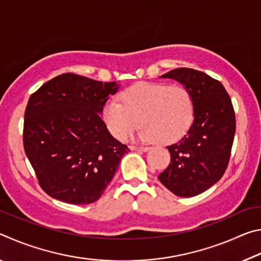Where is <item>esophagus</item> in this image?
<instances>
[{
	"label": "esophagus",
	"mask_w": 261,
	"mask_h": 261,
	"mask_svg": "<svg viewBox=\"0 0 261 261\" xmlns=\"http://www.w3.org/2000/svg\"><path fill=\"white\" fill-rule=\"evenodd\" d=\"M132 151H138V152H147L149 147L148 146H140V147H137V146H131L130 147Z\"/></svg>",
	"instance_id": "1"
}]
</instances>
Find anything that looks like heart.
<instances>
[{"mask_svg":"<svg viewBox=\"0 0 261 261\" xmlns=\"http://www.w3.org/2000/svg\"><path fill=\"white\" fill-rule=\"evenodd\" d=\"M121 100L112 99L106 105L102 120L108 131L118 140L125 139L137 126L143 140L158 139L173 143L191 125L193 100L182 85L165 83H137L122 92Z\"/></svg>","mask_w":261,"mask_h":261,"instance_id":"heart-1","label":"heart"}]
</instances>
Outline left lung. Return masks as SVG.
Listing matches in <instances>:
<instances>
[{
    "mask_svg": "<svg viewBox=\"0 0 261 261\" xmlns=\"http://www.w3.org/2000/svg\"><path fill=\"white\" fill-rule=\"evenodd\" d=\"M183 84L193 100V122L177 143L167 146L170 163L160 182L178 197L206 191L222 177L236 131L235 112L219 81L194 69L178 68L162 74Z\"/></svg>",
    "mask_w": 261,
    "mask_h": 261,
    "instance_id": "obj_1",
    "label": "left lung"
}]
</instances>
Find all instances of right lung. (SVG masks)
I'll return each mask as SVG.
<instances>
[{"mask_svg":"<svg viewBox=\"0 0 261 261\" xmlns=\"http://www.w3.org/2000/svg\"><path fill=\"white\" fill-rule=\"evenodd\" d=\"M118 87L116 82L63 73L30 96L24 149L48 196L73 205L102 196L130 151L110 135L100 115Z\"/></svg>","mask_w":261,"mask_h":261,"instance_id":"1","label":"right lung"}]
</instances>
